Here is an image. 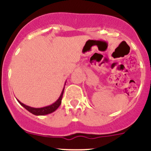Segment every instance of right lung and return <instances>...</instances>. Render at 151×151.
<instances>
[{
  "instance_id": "obj_1",
  "label": "right lung",
  "mask_w": 151,
  "mask_h": 151,
  "mask_svg": "<svg viewBox=\"0 0 151 151\" xmlns=\"http://www.w3.org/2000/svg\"><path fill=\"white\" fill-rule=\"evenodd\" d=\"M66 82H67V81H66L65 84H64V87H65ZM64 88H63L62 91V93H61L60 96H59V97L58 98V100L56 101V102H54L53 104H51V105L46 106V107H37V108H36V107H30V106L25 105V104H24V103H22V102H20L19 100H18V102L20 103V105H21V106H23L25 109H26V110L29 111V112H31V113L34 114V115H48V114L52 113L53 112H54V111L57 110L58 107L60 106L61 103H62L63 94H64Z\"/></svg>"
}]
</instances>
